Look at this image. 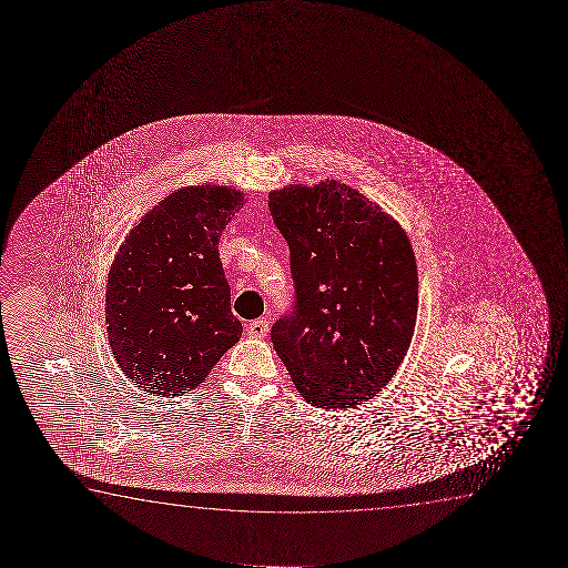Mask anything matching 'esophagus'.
I'll list each match as a JSON object with an SVG mask.
<instances>
[{"label":"esophagus","instance_id":"1","mask_svg":"<svg viewBox=\"0 0 568 568\" xmlns=\"http://www.w3.org/2000/svg\"><path fill=\"white\" fill-rule=\"evenodd\" d=\"M270 332V322L265 318L254 320L250 322L248 335L250 337H264Z\"/></svg>","mask_w":568,"mask_h":568}]
</instances>
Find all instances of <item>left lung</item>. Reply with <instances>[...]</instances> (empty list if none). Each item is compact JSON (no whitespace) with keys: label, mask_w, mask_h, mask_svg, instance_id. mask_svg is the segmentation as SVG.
I'll return each instance as SVG.
<instances>
[{"label":"left lung","mask_w":568,"mask_h":568,"mask_svg":"<svg viewBox=\"0 0 568 568\" xmlns=\"http://www.w3.org/2000/svg\"><path fill=\"white\" fill-rule=\"evenodd\" d=\"M295 303L273 347L308 404L355 407L396 374L417 320L412 244L388 213L335 180L270 194Z\"/></svg>","instance_id":"1"}]
</instances>
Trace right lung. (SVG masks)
<instances>
[{
    "label": "right lung",
    "instance_id": "1",
    "mask_svg": "<svg viewBox=\"0 0 568 568\" xmlns=\"http://www.w3.org/2000/svg\"><path fill=\"white\" fill-rule=\"evenodd\" d=\"M242 202L231 187H182L120 246L109 273L106 329L118 366L138 388L186 394L241 339L219 236Z\"/></svg>",
    "mask_w": 568,
    "mask_h": 568
}]
</instances>
